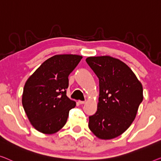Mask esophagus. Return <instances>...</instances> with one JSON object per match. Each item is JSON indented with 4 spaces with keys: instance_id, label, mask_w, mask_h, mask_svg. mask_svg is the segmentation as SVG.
Returning a JSON list of instances; mask_svg holds the SVG:
<instances>
[{
    "instance_id": "obj_1",
    "label": "esophagus",
    "mask_w": 161,
    "mask_h": 161,
    "mask_svg": "<svg viewBox=\"0 0 161 161\" xmlns=\"http://www.w3.org/2000/svg\"><path fill=\"white\" fill-rule=\"evenodd\" d=\"M78 103H80V105H82V104H85V101H81V100H79Z\"/></svg>"
}]
</instances>
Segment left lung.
<instances>
[{"mask_svg": "<svg viewBox=\"0 0 161 161\" xmlns=\"http://www.w3.org/2000/svg\"><path fill=\"white\" fill-rule=\"evenodd\" d=\"M86 61L99 79L97 110L89 117V128L101 140L123 134L135 119L143 89L131 69L111 56L88 57Z\"/></svg>", "mask_w": 161, "mask_h": 161, "instance_id": "obj_1", "label": "left lung"}]
</instances>
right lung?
Instances as JSON below:
<instances>
[{
	"mask_svg": "<svg viewBox=\"0 0 161 161\" xmlns=\"http://www.w3.org/2000/svg\"><path fill=\"white\" fill-rule=\"evenodd\" d=\"M78 55H56L50 58L26 81L22 105L35 129L53 134L65 125L76 103L66 96L69 75L80 63Z\"/></svg>",
	"mask_w": 161,
	"mask_h": 161,
	"instance_id": "right-lung-1",
	"label": "right lung"
}]
</instances>
